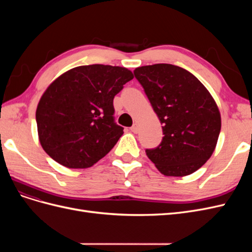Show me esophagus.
<instances>
[{"label": "esophagus", "mask_w": 252, "mask_h": 252, "mask_svg": "<svg viewBox=\"0 0 252 252\" xmlns=\"http://www.w3.org/2000/svg\"><path fill=\"white\" fill-rule=\"evenodd\" d=\"M130 130H131L133 133H138V132H139V125L136 124V123H134V124L131 126Z\"/></svg>", "instance_id": "obj_1"}]
</instances>
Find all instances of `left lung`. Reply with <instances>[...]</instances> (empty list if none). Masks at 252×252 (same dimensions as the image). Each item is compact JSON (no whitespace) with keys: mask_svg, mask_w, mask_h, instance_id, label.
I'll return each mask as SVG.
<instances>
[{"mask_svg":"<svg viewBox=\"0 0 252 252\" xmlns=\"http://www.w3.org/2000/svg\"><path fill=\"white\" fill-rule=\"evenodd\" d=\"M135 79L161 122L163 139L146 155L158 171L184 177L211 157L220 131V116L213 97L192 73L171 64L135 68Z\"/></svg>","mask_w":252,"mask_h":252,"instance_id":"8db88e82","label":"left lung"}]
</instances>
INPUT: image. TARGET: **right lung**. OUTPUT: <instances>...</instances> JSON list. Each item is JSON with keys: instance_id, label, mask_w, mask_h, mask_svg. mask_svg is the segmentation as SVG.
Segmentation results:
<instances>
[{"instance_id": "right-lung-1", "label": "right lung", "mask_w": 252, "mask_h": 252, "mask_svg": "<svg viewBox=\"0 0 252 252\" xmlns=\"http://www.w3.org/2000/svg\"><path fill=\"white\" fill-rule=\"evenodd\" d=\"M133 79L130 70L110 65L72 68L50 84L36 108L45 152L68 168H88L123 134L114 121L113 98Z\"/></svg>"}]
</instances>
